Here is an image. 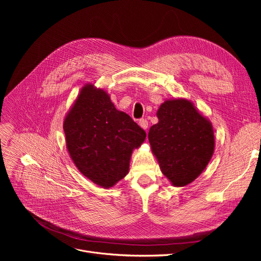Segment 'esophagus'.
<instances>
[{
  "mask_svg": "<svg viewBox=\"0 0 261 261\" xmlns=\"http://www.w3.org/2000/svg\"><path fill=\"white\" fill-rule=\"evenodd\" d=\"M139 125L143 128V129H147L148 128V120L146 119V118H141L140 120H139Z\"/></svg>",
  "mask_w": 261,
  "mask_h": 261,
  "instance_id": "34e87169",
  "label": "esophagus"
}]
</instances>
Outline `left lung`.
<instances>
[{"label":"left lung","instance_id":"1","mask_svg":"<svg viewBox=\"0 0 261 261\" xmlns=\"http://www.w3.org/2000/svg\"><path fill=\"white\" fill-rule=\"evenodd\" d=\"M156 115L159 122L149 130V143L162 172L173 186H185L197 179L212 159L213 127L185 99L165 101Z\"/></svg>","mask_w":261,"mask_h":261}]
</instances>
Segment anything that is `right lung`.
I'll return each instance as SVG.
<instances>
[{
    "label": "right lung",
    "instance_id": "right-lung-1",
    "mask_svg": "<svg viewBox=\"0 0 261 261\" xmlns=\"http://www.w3.org/2000/svg\"><path fill=\"white\" fill-rule=\"evenodd\" d=\"M63 129L76 167L102 187H112L128 173L133 149L146 139L144 129L91 85L81 90Z\"/></svg>",
    "mask_w": 261,
    "mask_h": 261
}]
</instances>
